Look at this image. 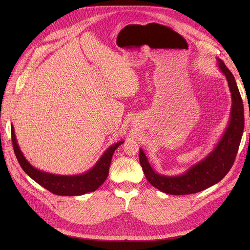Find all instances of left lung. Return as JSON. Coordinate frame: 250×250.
<instances>
[{"label":"left lung","instance_id":"8db88e82","mask_svg":"<svg viewBox=\"0 0 250 250\" xmlns=\"http://www.w3.org/2000/svg\"><path fill=\"white\" fill-rule=\"evenodd\" d=\"M217 65L227 79L232 106L228 126L213 151L182 174L168 176L154 171L146 154L140 149V163L147 180L162 192L179 195L207 189L224 178L235 161L244 129L243 103L235 78L224 62L217 59Z\"/></svg>","mask_w":250,"mask_h":250}]
</instances>
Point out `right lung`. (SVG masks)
I'll return each mask as SVG.
<instances>
[{
	"instance_id": "add662e5",
	"label": "right lung",
	"mask_w": 250,
	"mask_h": 250,
	"mask_svg": "<svg viewBox=\"0 0 250 250\" xmlns=\"http://www.w3.org/2000/svg\"><path fill=\"white\" fill-rule=\"evenodd\" d=\"M11 135L13 148H14L16 158L20 166L24 170V172L30 176L35 182H37L39 186L43 187L50 192L58 195L67 196L82 195L87 192L96 190L105 181V179L107 178L109 166L114 151L124 143L123 140L107 148L101 155L96 164L85 173L77 175H59L44 172L33 167L27 161V159L25 158L22 151L19 148L15 136L14 126L13 125H11Z\"/></svg>"
}]
</instances>
